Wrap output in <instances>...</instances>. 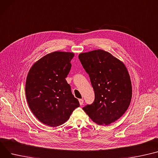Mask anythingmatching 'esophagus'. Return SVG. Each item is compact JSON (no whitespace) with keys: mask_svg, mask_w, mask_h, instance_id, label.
I'll return each mask as SVG.
<instances>
[{"mask_svg":"<svg viewBox=\"0 0 158 158\" xmlns=\"http://www.w3.org/2000/svg\"><path fill=\"white\" fill-rule=\"evenodd\" d=\"M79 104L81 105V106H82V105L83 103H84V100H83V99H79Z\"/></svg>","mask_w":158,"mask_h":158,"instance_id":"esophagus-1","label":"esophagus"}]
</instances>
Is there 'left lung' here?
I'll list each match as a JSON object with an SVG mask.
<instances>
[{
	"instance_id": "8db88e82",
	"label": "left lung",
	"mask_w": 158,
	"mask_h": 158,
	"mask_svg": "<svg viewBox=\"0 0 158 158\" xmlns=\"http://www.w3.org/2000/svg\"><path fill=\"white\" fill-rule=\"evenodd\" d=\"M94 91V100L83 107L91 119L99 125H109L128 109L132 96L128 71L123 63L102 49L79 54Z\"/></svg>"
}]
</instances>
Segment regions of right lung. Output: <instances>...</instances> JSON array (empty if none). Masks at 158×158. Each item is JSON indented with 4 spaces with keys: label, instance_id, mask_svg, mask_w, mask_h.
<instances>
[{
    "label": "right lung",
    "instance_id": "right-lung-1",
    "mask_svg": "<svg viewBox=\"0 0 158 158\" xmlns=\"http://www.w3.org/2000/svg\"><path fill=\"white\" fill-rule=\"evenodd\" d=\"M73 56L70 52H51L37 61L27 75L28 106L39 121L51 127L65 123L80 106L65 79Z\"/></svg>",
    "mask_w": 158,
    "mask_h": 158
}]
</instances>
